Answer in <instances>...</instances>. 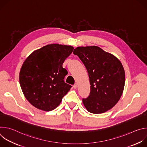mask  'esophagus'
<instances>
[{"label": "esophagus", "mask_w": 147, "mask_h": 147, "mask_svg": "<svg viewBox=\"0 0 147 147\" xmlns=\"http://www.w3.org/2000/svg\"><path fill=\"white\" fill-rule=\"evenodd\" d=\"M73 88H74V89H76V88H77V83H76L73 86Z\"/></svg>", "instance_id": "1"}]
</instances>
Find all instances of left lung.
Returning a JSON list of instances; mask_svg holds the SVG:
<instances>
[{
    "mask_svg": "<svg viewBox=\"0 0 147 147\" xmlns=\"http://www.w3.org/2000/svg\"><path fill=\"white\" fill-rule=\"evenodd\" d=\"M73 53L87 69L90 93L82 98L84 105L92 113H102L112 109L123 92L125 72L120 61L114 55L96 46L77 47Z\"/></svg>",
    "mask_w": 147,
    "mask_h": 147,
    "instance_id": "left-lung-1",
    "label": "left lung"
}]
</instances>
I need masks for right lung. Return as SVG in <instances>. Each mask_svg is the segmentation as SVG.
<instances>
[{
    "label": "right lung",
    "instance_id": "obj_1",
    "mask_svg": "<svg viewBox=\"0 0 147 147\" xmlns=\"http://www.w3.org/2000/svg\"><path fill=\"white\" fill-rule=\"evenodd\" d=\"M74 48L50 44L33 52L24 61L19 74L20 84L28 102L40 110L57 107L71 86L65 82L67 71L62 66Z\"/></svg>",
    "mask_w": 147,
    "mask_h": 147
}]
</instances>
